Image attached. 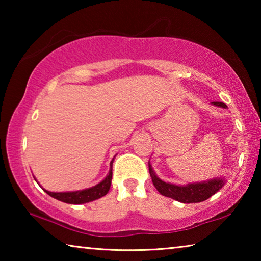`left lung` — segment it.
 I'll list each match as a JSON object with an SVG mask.
<instances>
[{
  "label": "left lung",
  "mask_w": 261,
  "mask_h": 261,
  "mask_svg": "<svg viewBox=\"0 0 261 261\" xmlns=\"http://www.w3.org/2000/svg\"><path fill=\"white\" fill-rule=\"evenodd\" d=\"M212 105L218 106V107L227 108V105L223 102H212ZM149 175L152 177V182L154 187L160 192L162 196L173 198V199L184 202V204H191V202H200L210 197L213 196L224 185L223 178H213L205 180L200 183H190L188 185H175L171 183H166L160 179L154 173L151 163L148 162Z\"/></svg>",
  "instance_id": "obj_1"
}]
</instances>
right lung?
Instances as JSON below:
<instances>
[{
    "instance_id": "1",
    "label": "right lung",
    "mask_w": 261,
    "mask_h": 261,
    "mask_svg": "<svg viewBox=\"0 0 261 261\" xmlns=\"http://www.w3.org/2000/svg\"><path fill=\"white\" fill-rule=\"evenodd\" d=\"M113 161L110 162V169L108 175L106 176L103 180H101L99 184L94 185V187L88 188L85 190H79V191H71V192H50L43 189L47 194L50 197L55 198V199L67 202V204H85V202L93 201L95 199L106 196L110 189V184H112V177H113Z\"/></svg>"
}]
</instances>
